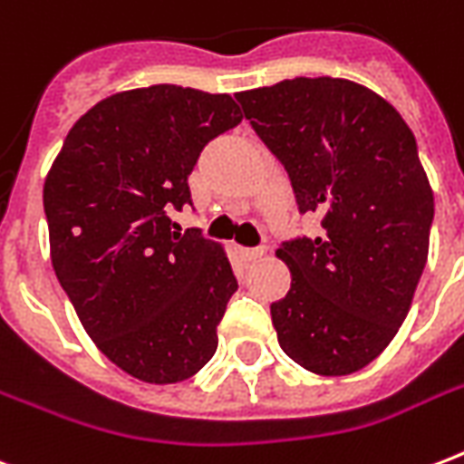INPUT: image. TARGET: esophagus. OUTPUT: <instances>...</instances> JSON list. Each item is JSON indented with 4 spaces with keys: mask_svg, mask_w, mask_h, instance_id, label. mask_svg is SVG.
I'll list each match as a JSON object with an SVG mask.
<instances>
[{
    "mask_svg": "<svg viewBox=\"0 0 464 464\" xmlns=\"http://www.w3.org/2000/svg\"><path fill=\"white\" fill-rule=\"evenodd\" d=\"M267 253V247L265 246H257V247H240V255H243V257H246V260H260L262 255Z\"/></svg>",
    "mask_w": 464,
    "mask_h": 464,
    "instance_id": "obj_1",
    "label": "esophagus"
}]
</instances>
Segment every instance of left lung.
Here are the masks:
<instances>
[{"instance_id":"1","label":"left lung","mask_w":464,"mask_h":464,"mask_svg":"<svg viewBox=\"0 0 464 464\" xmlns=\"http://www.w3.org/2000/svg\"><path fill=\"white\" fill-rule=\"evenodd\" d=\"M289 173L315 238L284 240L289 294L269 305L284 353L317 375L368 366L404 323L429 257L433 192L414 134L392 105L332 76L236 93Z\"/></svg>"}]
</instances>
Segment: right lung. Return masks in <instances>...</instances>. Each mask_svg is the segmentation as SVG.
Listing matches in <instances>:
<instances>
[{
    "label": "right lung",
    "instance_id": "add662e5",
    "mask_svg": "<svg viewBox=\"0 0 464 464\" xmlns=\"http://www.w3.org/2000/svg\"><path fill=\"white\" fill-rule=\"evenodd\" d=\"M240 120L228 93L122 91L76 120L45 178L54 275L98 349L144 382L185 381L217 352L238 282L224 247L168 214L192 204L202 149Z\"/></svg>",
    "mask_w": 464,
    "mask_h": 464
}]
</instances>
